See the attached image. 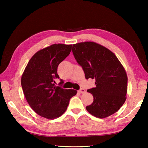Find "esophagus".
I'll return each mask as SVG.
<instances>
[{
  "mask_svg": "<svg viewBox=\"0 0 148 148\" xmlns=\"http://www.w3.org/2000/svg\"><path fill=\"white\" fill-rule=\"evenodd\" d=\"M78 92L79 93H81V94H83V93L86 92V90H85V89H83V88H81L79 89V90H78Z\"/></svg>",
  "mask_w": 148,
  "mask_h": 148,
  "instance_id": "34e87169",
  "label": "esophagus"
}]
</instances>
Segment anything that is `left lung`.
Listing matches in <instances>:
<instances>
[{
  "label": "left lung",
  "mask_w": 148,
  "mask_h": 148,
  "mask_svg": "<svg viewBox=\"0 0 148 148\" xmlns=\"http://www.w3.org/2000/svg\"><path fill=\"white\" fill-rule=\"evenodd\" d=\"M72 52L82 67L86 79L96 80V87L88 89L94 101L86 109L96 117L114 114L126 100L128 78L123 65L109 49L94 42L73 44Z\"/></svg>",
  "instance_id": "left-lung-1"
}]
</instances>
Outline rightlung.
<instances>
[{"instance_id": "obj_1", "label": "right lung", "mask_w": 148, "mask_h": 148, "mask_svg": "<svg viewBox=\"0 0 148 148\" xmlns=\"http://www.w3.org/2000/svg\"><path fill=\"white\" fill-rule=\"evenodd\" d=\"M71 46L54 44L39 51L31 58L21 76L26 101L42 117H59L66 110L70 98L77 95L75 89H63L54 84V79L59 78L57 67L70 54ZM60 81V84L63 83Z\"/></svg>"}]
</instances>
